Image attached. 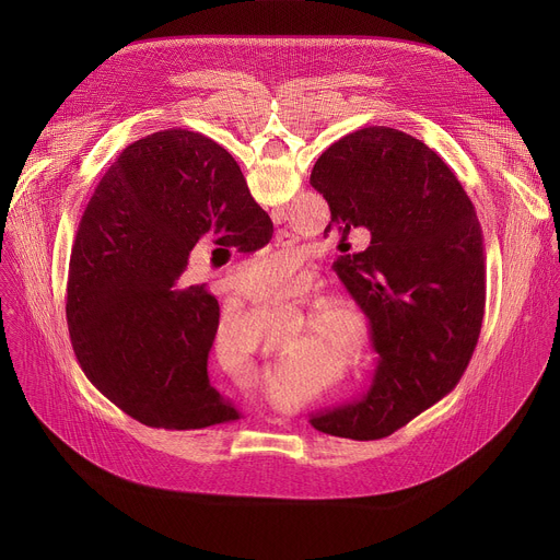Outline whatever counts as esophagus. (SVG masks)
<instances>
[{"label": "esophagus", "instance_id": "34e87169", "mask_svg": "<svg viewBox=\"0 0 560 560\" xmlns=\"http://www.w3.org/2000/svg\"><path fill=\"white\" fill-rule=\"evenodd\" d=\"M288 236H290V234H288V232H281V236H279V238H288ZM303 285H305V290H307V288H312V285H314V283H312V279H310V277H307V279H305V283H303Z\"/></svg>", "mask_w": 560, "mask_h": 560}]
</instances>
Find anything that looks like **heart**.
<instances>
[{
  "label": "heart",
  "mask_w": 560,
  "mask_h": 560,
  "mask_svg": "<svg viewBox=\"0 0 560 560\" xmlns=\"http://www.w3.org/2000/svg\"><path fill=\"white\" fill-rule=\"evenodd\" d=\"M301 270L303 266L296 255L275 253L246 264L236 272V281L248 290H257L272 299H283L299 283ZM326 332L341 348H350L354 343V328L348 324L343 312H335L326 318Z\"/></svg>",
  "instance_id": "heart-1"
}]
</instances>
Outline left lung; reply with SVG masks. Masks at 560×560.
I'll list each match as a JSON object with an SVG mask.
<instances>
[{"mask_svg": "<svg viewBox=\"0 0 560 560\" xmlns=\"http://www.w3.org/2000/svg\"><path fill=\"white\" fill-rule=\"evenodd\" d=\"M310 184L330 206L326 234L346 246L354 228L370 232L363 253L332 268L365 312L378 354L368 394L310 423L332 436L383 439L447 396L474 354L486 314L481 223L443 159L387 126L335 141Z\"/></svg>", "mask_w": 560, "mask_h": 560, "instance_id": "left-lung-1", "label": "left lung"}]
</instances>
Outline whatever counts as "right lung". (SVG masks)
I'll return each instance as SVG.
<instances>
[{
    "label": "right lung",
    "instance_id": "add662e5",
    "mask_svg": "<svg viewBox=\"0 0 560 560\" xmlns=\"http://www.w3.org/2000/svg\"><path fill=\"white\" fill-rule=\"evenodd\" d=\"M255 253L272 238L236 162L182 128L130 143L79 221L68 266L66 318L89 381L135 421L201 430L242 417L208 378L219 301L182 288L203 234Z\"/></svg>",
    "mask_w": 560,
    "mask_h": 560
}]
</instances>
